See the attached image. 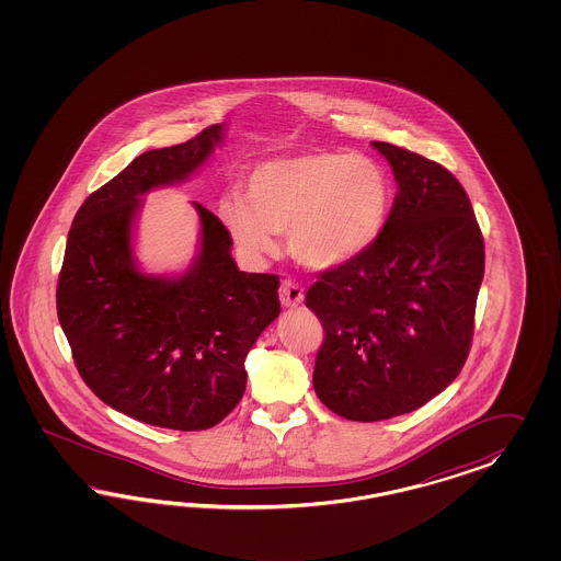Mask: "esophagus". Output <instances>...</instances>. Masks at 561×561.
<instances>
[{"label": "esophagus", "mask_w": 561, "mask_h": 561, "mask_svg": "<svg viewBox=\"0 0 561 561\" xmlns=\"http://www.w3.org/2000/svg\"><path fill=\"white\" fill-rule=\"evenodd\" d=\"M279 300H282V305L286 306V308H294V306L302 305V300H305V289L302 286L298 284V282H294V279H284L282 282V286H279Z\"/></svg>", "instance_id": "obj_1"}]
</instances>
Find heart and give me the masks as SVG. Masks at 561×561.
Instances as JSON below:
<instances>
[{"instance_id": "b5f03b06", "label": "heart", "mask_w": 561, "mask_h": 561, "mask_svg": "<svg viewBox=\"0 0 561 561\" xmlns=\"http://www.w3.org/2000/svg\"><path fill=\"white\" fill-rule=\"evenodd\" d=\"M389 181L373 158L308 152L259 164L247 202L220 205L238 249L259 261L277 251L288 230L289 253L314 270L341 267L373 244L389 211Z\"/></svg>"}]
</instances>
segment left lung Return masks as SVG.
Wrapping results in <instances>:
<instances>
[{"mask_svg": "<svg viewBox=\"0 0 561 561\" xmlns=\"http://www.w3.org/2000/svg\"><path fill=\"white\" fill-rule=\"evenodd\" d=\"M397 181L389 218L354 261L319 273L306 306L323 324L314 391L352 422L415 411L471 350L485 249L465 188L420 153L373 141Z\"/></svg>", "mask_w": 561, "mask_h": 561, "instance_id": "1", "label": "left lung"}]
</instances>
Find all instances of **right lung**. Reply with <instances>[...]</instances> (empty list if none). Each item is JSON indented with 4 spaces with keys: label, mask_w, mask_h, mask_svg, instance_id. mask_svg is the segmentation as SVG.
I'll use <instances>...</instances> for the list:
<instances>
[{
    "label": "right lung",
    "mask_w": 561,
    "mask_h": 561,
    "mask_svg": "<svg viewBox=\"0 0 561 561\" xmlns=\"http://www.w3.org/2000/svg\"><path fill=\"white\" fill-rule=\"evenodd\" d=\"M221 141V125L137 156L94 191L69 228L57 317L88 389L144 424H220L247 389L244 357L279 314V277L238 272L220 218L195 205L202 247L187 273L139 272L131 228L141 195L185 181Z\"/></svg>",
    "instance_id": "obj_1"
}]
</instances>
